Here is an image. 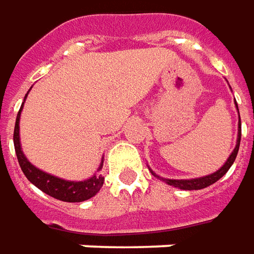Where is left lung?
Returning <instances> with one entry per match:
<instances>
[{
	"label": "left lung",
	"instance_id": "left-lung-1",
	"mask_svg": "<svg viewBox=\"0 0 254 254\" xmlns=\"http://www.w3.org/2000/svg\"><path fill=\"white\" fill-rule=\"evenodd\" d=\"M238 107V105H236ZM241 135H242V127H241V117H239V132H238V142H236V147L233 149V152L229 156V159L226 160V163L223 164L222 167L218 171H215L214 174H209L205 177H201V179H192V180H164L169 186L173 187L181 188V190H202V188L208 187L211 184L216 183L218 180L221 179L222 176L226 174V171L231 169V166L235 162L238 152H239V144H241ZM154 174V173H153ZM156 176V174H154Z\"/></svg>",
	"mask_w": 254,
	"mask_h": 254
}]
</instances>
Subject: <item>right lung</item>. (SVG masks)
Listing matches in <instances>:
<instances>
[{
  "mask_svg": "<svg viewBox=\"0 0 254 254\" xmlns=\"http://www.w3.org/2000/svg\"><path fill=\"white\" fill-rule=\"evenodd\" d=\"M26 95H25V98H26ZM22 107L16 115V122H15V129H13V146H15L18 163L22 169L23 174L26 176V179L39 190H42L45 194L56 198V199H60V201L81 202V201L94 197L102 187L104 177L92 176L91 179L84 180V181H66V180L59 179V177H55L52 174H48L45 171L36 169L33 164L28 162V159L25 157V154L21 150V143H19V117H21ZM101 167H102V163H101L100 169Z\"/></svg>",
  "mask_w": 254,
  "mask_h": 254,
  "instance_id": "add662e5",
  "label": "right lung"
}]
</instances>
